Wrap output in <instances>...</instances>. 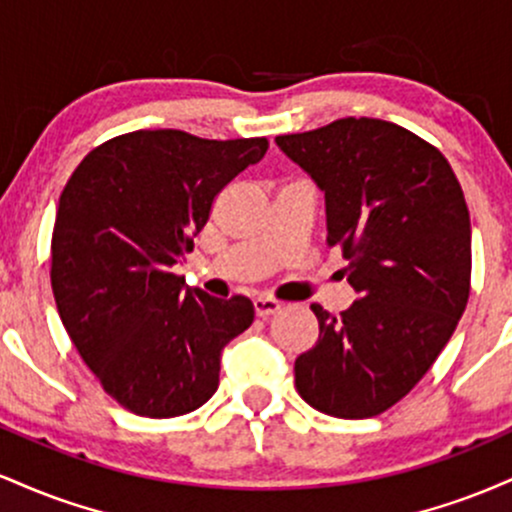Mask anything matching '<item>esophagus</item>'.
<instances>
[{
    "label": "esophagus",
    "instance_id": "1",
    "mask_svg": "<svg viewBox=\"0 0 512 512\" xmlns=\"http://www.w3.org/2000/svg\"><path fill=\"white\" fill-rule=\"evenodd\" d=\"M252 305H255L257 317H269V315L279 313V310H281V303L279 301H274V298H264V296L255 298V301H252Z\"/></svg>",
    "mask_w": 512,
    "mask_h": 512
}]
</instances>
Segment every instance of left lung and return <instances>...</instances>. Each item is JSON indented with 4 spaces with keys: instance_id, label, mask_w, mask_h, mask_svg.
<instances>
[{
    "instance_id": "obj_1",
    "label": "left lung",
    "mask_w": 512,
    "mask_h": 512,
    "mask_svg": "<svg viewBox=\"0 0 512 512\" xmlns=\"http://www.w3.org/2000/svg\"><path fill=\"white\" fill-rule=\"evenodd\" d=\"M276 146L325 192L327 245L358 298L342 315L313 303L320 339L296 358V390L337 419L399 402L450 342L469 298L472 226L438 149L409 129L344 117Z\"/></svg>"
}]
</instances>
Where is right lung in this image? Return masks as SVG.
<instances>
[{"mask_svg": "<svg viewBox=\"0 0 512 512\" xmlns=\"http://www.w3.org/2000/svg\"><path fill=\"white\" fill-rule=\"evenodd\" d=\"M267 139H199L139 129L93 149L62 190L52 293L62 325L103 390L149 419L202 407L223 346L255 320L250 298L209 296L170 272L223 187Z\"/></svg>", "mask_w": 512, "mask_h": 512, "instance_id": "1", "label": "right lung"}]
</instances>
